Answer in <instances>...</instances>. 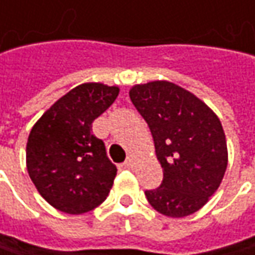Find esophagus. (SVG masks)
I'll list each match as a JSON object with an SVG mask.
<instances>
[{
	"instance_id": "obj_1",
	"label": "esophagus",
	"mask_w": 255,
	"mask_h": 255,
	"mask_svg": "<svg viewBox=\"0 0 255 255\" xmlns=\"http://www.w3.org/2000/svg\"><path fill=\"white\" fill-rule=\"evenodd\" d=\"M132 165H134V158L129 155V156H127L126 162H124V166H126V168H132Z\"/></svg>"
}]
</instances>
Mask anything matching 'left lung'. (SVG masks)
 Wrapping results in <instances>:
<instances>
[{
  "label": "left lung",
  "mask_w": 255,
  "mask_h": 255,
  "mask_svg": "<svg viewBox=\"0 0 255 255\" xmlns=\"http://www.w3.org/2000/svg\"><path fill=\"white\" fill-rule=\"evenodd\" d=\"M129 99L148 123L163 171L161 186L145 192L149 205L173 219L193 215L219 189L227 168L220 120L193 93L166 80L135 84Z\"/></svg>",
  "instance_id": "8db88e82"
}]
</instances>
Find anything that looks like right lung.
Here are the masks:
<instances>
[{"label":"right lung","mask_w":255,"mask_h":255,"mask_svg":"<svg viewBox=\"0 0 255 255\" xmlns=\"http://www.w3.org/2000/svg\"><path fill=\"white\" fill-rule=\"evenodd\" d=\"M119 86L83 83L43 113L26 142V169L40 196L67 215H82L110 193L117 168L92 123L119 96Z\"/></svg>","instance_id":"obj_1"}]
</instances>
